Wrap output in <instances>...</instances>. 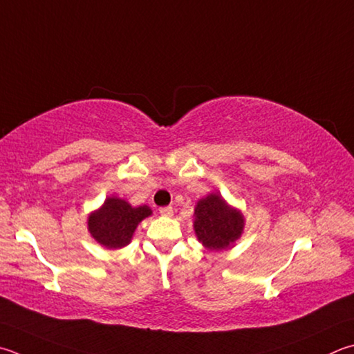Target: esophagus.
<instances>
[{
    "label": "esophagus",
    "mask_w": 354,
    "mask_h": 354,
    "mask_svg": "<svg viewBox=\"0 0 354 354\" xmlns=\"http://www.w3.org/2000/svg\"><path fill=\"white\" fill-rule=\"evenodd\" d=\"M159 214L162 216H171L173 215V209L170 207V205H167V207H160L159 209Z\"/></svg>",
    "instance_id": "1"
}]
</instances>
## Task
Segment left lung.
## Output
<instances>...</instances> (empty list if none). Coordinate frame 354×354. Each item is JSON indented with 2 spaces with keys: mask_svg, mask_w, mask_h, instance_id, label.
<instances>
[{
  "mask_svg": "<svg viewBox=\"0 0 354 354\" xmlns=\"http://www.w3.org/2000/svg\"><path fill=\"white\" fill-rule=\"evenodd\" d=\"M194 216V229L198 240L209 250L227 249L243 234V214L230 207L218 194H209L199 199Z\"/></svg>",
  "mask_w": 354,
  "mask_h": 354,
  "instance_id": "1",
  "label": "left lung"
}]
</instances>
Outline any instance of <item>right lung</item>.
Segmentation results:
<instances>
[{
    "mask_svg": "<svg viewBox=\"0 0 354 354\" xmlns=\"http://www.w3.org/2000/svg\"><path fill=\"white\" fill-rule=\"evenodd\" d=\"M150 215L149 205L133 207L125 199L110 196L99 210L88 216V230L102 246L120 249L131 241L138 224Z\"/></svg>",
    "mask_w": 354,
    "mask_h": 354,
    "instance_id": "1",
    "label": "right lung"
}]
</instances>
